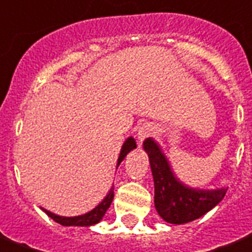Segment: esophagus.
Wrapping results in <instances>:
<instances>
[{
	"mask_svg": "<svg viewBox=\"0 0 252 252\" xmlns=\"http://www.w3.org/2000/svg\"><path fill=\"white\" fill-rule=\"evenodd\" d=\"M153 133H156V126H153V124H143V126H139V129H138L136 139H138V142H143L148 136L153 135Z\"/></svg>",
	"mask_w": 252,
	"mask_h": 252,
	"instance_id": "1",
	"label": "esophagus"
}]
</instances>
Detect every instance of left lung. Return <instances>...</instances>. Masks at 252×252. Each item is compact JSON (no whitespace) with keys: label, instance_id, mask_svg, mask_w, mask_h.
<instances>
[{"label":"left lung","instance_id":"obj_1","mask_svg":"<svg viewBox=\"0 0 252 252\" xmlns=\"http://www.w3.org/2000/svg\"><path fill=\"white\" fill-rule=\"evenodd\" d=\"M155 181V207L158 215L168 223L182 225L198 220L222 201L226 188L198 189L176 178L161 146L153 138L143 142Z\"/></svg>","mask_w":252,"mask_h":252}]
</instances>
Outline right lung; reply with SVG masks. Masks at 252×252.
<instances>
[{"instance_id": "right-lung-1", "label": "right lung", "mask_w": 252, "mask_h": 252, "mask_svg": "<svg viewBox=\"0 0 252 252\" xmlns=\"http://www.w3.org/2000/svg\"><path fill=\"white\" fill-rule=\"evenodd\" d=\"M133 149H136V142H135L132 136H128L126 142L123 143V146H121L116 168H119L121 161L126 158V156L131 150H133ZM113 197H114V184L112 185L110 190L107 191V194L104 196L103 200L95 208H92L91 211L85 212L83 215H77V217H62V215H58V214L48 211V210L42 208V207H41V210L45 212L51 220H54L55 222L61 223L62 226H92V225H95V223H97V222H100V220H103L104 214H106V211L109 210V207L112 204Z\"/></svg>"}]
</instances>
